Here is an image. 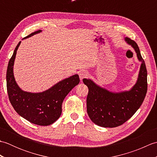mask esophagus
Returning a JSON list of instances; mask_svg holds the SVG:
<instances>
[{
	"instance_id": "34e87169",
	"label": "esophagus",
	"mask_w": 157,
	"mask_h": 157,
	"mask_svg": "<svg viewBox=\"0 0 157 157\" xmlns=\"http://www.w3.org/2000/svg\"><path fill=\"white\" fill-rule=\"evenodd\" d=\"M88 73L86 72V71H82L79 73V78H80V80L82 82L83 79L84 78H86L88 76Z\"/></svg>"
}]
</instances>
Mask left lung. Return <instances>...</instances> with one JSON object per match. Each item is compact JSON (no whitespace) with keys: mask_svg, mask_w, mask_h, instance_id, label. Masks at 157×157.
<instances>
[{"mask_svg":"<svg viewBox=\"0 0 157 157\" xmlns=\"http://www.w3.org/2000/svg\"><path fill=\"white\" fill-rule=\"evenodd\" d=\"M126 42L132 45L142 61L138 82L128 92L112 93L99 87L90 79L83 82L88 88L87 113L95 124L104 128H115L128 121L140 107L147 92V70L138 44L128 37Z\"/></svg>","mask_w":157,"mask_h":157,"instance_id":"1","label":"left lung"}]
</instances>
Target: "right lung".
Here are the masks:
<instances>
[{
    "mask_svg": "<svg viewBox=\"0 0 157 157\" xmlns=\"http://www.w3.org/2000/svg\"><path fill=\"white\" fill-rule=\"evenodd\" d=\"M38 30L24 38L40 32ZM17 45L10 59L6 70V89L9 101L15 111L30 123L38 125H48L61 116L63 100L79 83L78 75H74L59 82L48 90L41 93L23 92L19 88L13 75V64L19 46Z\"/></svg>",
    "mask_w": 157,
    "mask_h": 157,
    "instance_id": "1",
    "label": "right lung"
}]
</instances>
